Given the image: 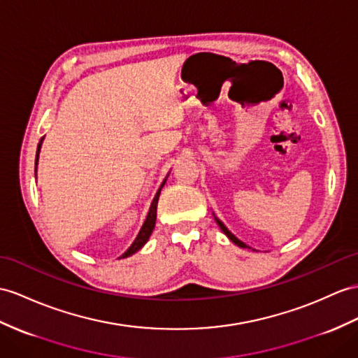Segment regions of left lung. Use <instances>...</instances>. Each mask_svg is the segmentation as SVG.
I'll return each mask as SVG.
<instances>
[{
    "mask_svg": "<svg viewBox=\"0 0 358 358\" xmlns=\"http://www.w3.org/2000/svg\"><path fill=\"white\" fill-rule=\"evenodd\" d=\"M215 222H217V224H219L220 226V229L224 232V235H226V237H228L232 243H235V245H237V246H240V248H249L248 245H245V243H243L241 240H238L237 237H235V235L228 229V228H226V226L219 220V219H217V217H215Z\"/></svg>",
    "mask_w": 358,
    "mask_h": 358,
    "instance_id": "8db88e82",
    "label": "left lung"
}]
</instances>
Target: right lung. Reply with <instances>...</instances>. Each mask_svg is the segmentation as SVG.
<instances>
[{"label": "right lung", "instance_id": "1", "mask_svg": "<svg viewBox=\"0 0 358 358\" xmlns=\"http://www.w3.org/2000/svg\"><path fill=\"white\" fill-rule=\"evenodd\" d=\"M41 145H42V139H41V143L38 144V152H36V167H38V159H39V150H41ZM169 178V176H167ZM165 180L167 179H164V182H162V185L159 187V189L156 191V194H155V197H153V202H152V205H150V209H149V214H147V217H145V222L143 223V226H141V229H139V232H138V235H136V238H135V241L132 243V245H130V248L124 252L123 255H121L120 258H127V257H130V255H134L135 252H138L139 249H141L147 241H149V238H150V235H152V232H153V229H155V223H156V208H158V200H159V194H161V189H162V187H164V184H165Z\"/></svg>", "mask_w": 358, "mask_h": 358}]
</instances>
